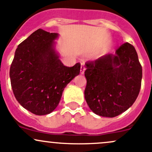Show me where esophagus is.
<instances>
[{"instance_id": "34e87169", "label": "esophagus", "mask_w": 152, "mask_h": 152, "mask_svg": "<svg viewBox=\"0 0 152 152\" xmlns=\"http://www.w3.org/2000/svg\"><path fill=\"white\" fill-rule=\"evenodd\" d=\"M85 69H86L85 66H84L83 64H81V65H80V73L81 74H83L84 72H85Z\"/></svg>"}]
</instances>
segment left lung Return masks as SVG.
Returning a JSON list of instances; mask_svg holds the SVG:
<instances>
[{"label":"left lung","instance_id":"1","mask_svg":"<svg viewBox=\"0 0 152 152\" xmlns=\"http://www.w3.org/2000/svg\"><path fill=\"white\" fill-rule=\"evenodd\" d=\"M85 99L94 113L117 116L133 104L140 92L142 66L133 45L126 42L115 54L86 63Z\"/></svg>","mask_w":152,"mask_h":152}]
</instances>
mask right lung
Segmentation results:
<instances>
[{
    "instance_id": "obj_1",
    "label": "right lung",
    "mask_w": 152,
    "mask_h": 152,
    "mask_svg": "<svg viewBox=\"0 0 152 152\" xmlns=\"http://www.w3.org/2000/svg\"><path fill=\"white\" fill-rule=\"evenodd\" d=\"M57 33L38 29L15 51L9 75L15 98L35 115L50 113L67 84L80 71V64L66 66L53 48Z\"/></svg>"
}]
</instances>
